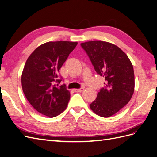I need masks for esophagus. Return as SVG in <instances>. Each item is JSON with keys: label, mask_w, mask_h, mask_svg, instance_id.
Wrapping results in <instances>:
<instances>
[{"label": "esophagus", "mask_w": 157, "mask_h": 157, "mask_svg": "<svg viewBox=\"0 0 157 157\" xmlns=\"http://www.w3.org/2000/svg\"><path fill=\"white\" fill-rule=\"evenodd\" d=\"M83 90H84V88H81L79 89H75L74 91L76 92H83Z\"/></svg>", "instance_id": "obj_1"}]
</instances>
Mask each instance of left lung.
Returning a JSON list of instances; mask_svg holds the SVG:
<instances>
[{"instance_id": "8db88e82", "label": "left lung", "mask_w": 157, "mask_h": 157, "mask_svg": "<svg viewBox=\"0 0 157 157\" xmlns=\"http://www.w3.org/2000/svg\"><path fill=\"white\" fill-rule=\"evenodd\" d=\"M96 73L105 78V87L90 104L91 110L102 117H111L130 101L134 92V72L128 56L108 42L88 41L80 44Z\"/></svg>"}]
</instances>
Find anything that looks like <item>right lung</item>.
<instances>
[{"mask_svg":"<svg viewBox=\"0 0 157 157\" xmlns=\"http://www.w3.org/2000/svg\"><path fill=\"white\" fill-rule=\"evenodd\" d=\"M77 42H48L39 46L27 58L21 75L23 92L36 111L50 118L65 110L70 92L65 84L57 87L55 82L61 66Z\"/></svg>","mask_w":157,"mask_h":157,"instance_id":"right-lung-1","label":"right lung"}]
</instances>
